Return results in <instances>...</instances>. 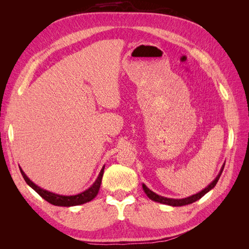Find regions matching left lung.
Segmentation results:
<instances>
[{
    "label": "left lung",
    "instance_id": "left-lung-1",
    "mask_svg": "<svg viewBox=\"0 0 249 249\" xmlns=\"http://www.w3.org/2000/svg\"><path fill=\"white\" fill-rule=\"evenodd\" d=\"M224 165L225 163L222 165V167L219 171V173H218V176L215 178V179L213 180L212 183H211L210 185H208L205 189L201 190L200 192L196 193V194H193L191 195V196L189 197H186V198H180V199H177V198H167V197H164V196H161V195H158L157 193L153 192L152 190H149L148 188L144 185L142 184V188H143V191L145 192V194L147 195V197L149 199H152L154 201H157V202H160V203H163V205H167V206H172V207H180V206H186V205H190V203L196 201L198 199H200L203 195L207 194L210 190H212L213 188L216 186L218 179H219L221 173L223 171V168H224Z\"/></svg>",
    "mask_w": 249,
    "mask_h": 249
}]
</instances>
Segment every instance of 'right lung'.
Segmentation results:
<instances>
[{
    "instance_id": "right-lung-1",
    "label": "right lung",
    "mask_w": 249,
    "mask_h": 249,
    "mask_svg": "<svg viewBox=\"0 0 249 249\" xmlns=\"http://www.w3.org/2000/svg\"><path fill=\"white\" fill-rule=\"evenodd\" d=\"M104 169H105V165L103 166V168L101 169V172L97 178L94 180V183L90 186L88 189H86L85 191H83L82 193L76 194V195H60V194H56L50 192L48 190H44L42 188H40L39 186H37L36 184H34L31 179H30L26 173L22 171V169L19 167L20 173L22 178L26 180V183L32 188L33 190H35L37 193H38L40 196L46 199L48 202L52 203L54 206H58V207H73V206H79V205H83V203H86L90 200H92L97 193H99L100 187L102 184V178H103V175H104Z\"/></svg>"
}]
</instances>
